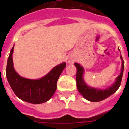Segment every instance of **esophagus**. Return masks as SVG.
Instances as JSON below:
<instances>
[{
  "label": "esophagus",
  "mask_w": 129,
  "mask_h": 129,
  "mask_svg": "<svg viewBox=\"0 0 129 129\" xmlns=\"http://www.w3.org/2000/svg\"><path fill=\"white\" fill-rule=\"evenodd\" d=\"M74 61V59L73 58V57H69V59H68V61H67L68 63H73Z\"/></svg>",
  "instance_id": "obj_1"
}]
</instances>
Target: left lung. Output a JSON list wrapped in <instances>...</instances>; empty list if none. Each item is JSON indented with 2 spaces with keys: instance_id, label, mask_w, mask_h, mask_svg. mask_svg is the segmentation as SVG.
Here are the masks:
<instances>
[{
  "instance_id": "8db88e82",
  "label": "left lung",
  "mask_w": 129,
  "mask_h": 129,
  "mask_svg": "<svg viewBox=\"0 0 129 129\" xmlns=\"http://www.w3.org/2000/svg\"><path fill=\"white\" fill-rule=\"evenodd\" d=\"M122 60V68L120 75L116 78V80L113 84L106 89H98L90 87L88 86L85 82L83 76L84 73V69L81 65L78 63H75V66L76 67V84L78 92L86 100L91 102H99L105 98H108L114 92H116L118 88L120 87V83L122 81L123 71H124V61L122 56H120Z\"/></svg>"
}]
</instances>
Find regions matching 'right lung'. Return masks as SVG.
Masks as SVG:
<instances>
[{
	"label": "right lung",
	"instance_id": "right-lung-1",
	"mask_svg": "<svg viewBox=\"0 0 129 129\" xmlns=\"http://www.w3.org/2000/svg\"><path fill=\"white\" fill-rule=\"evenodd\" d=\"M11 50L7 60L6 76L9 85L15 95L25 102L32 104H41L49 100L57 89V82L66 66V63L54 67L49 72L37 80L27 79L21 76L13 66V53Z\"/></svg>",
	"mask_w": 129,
	"mask_h": 129
}]
</instances>
